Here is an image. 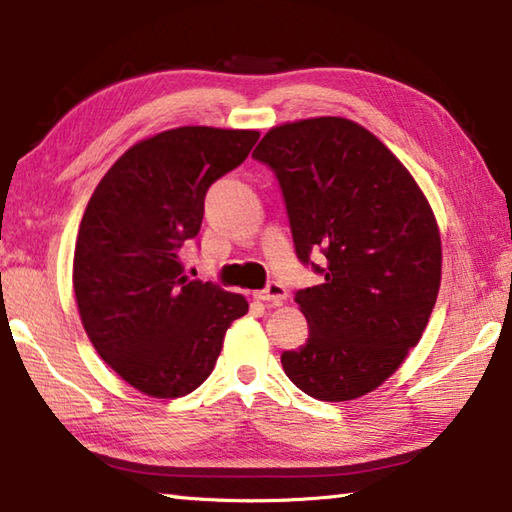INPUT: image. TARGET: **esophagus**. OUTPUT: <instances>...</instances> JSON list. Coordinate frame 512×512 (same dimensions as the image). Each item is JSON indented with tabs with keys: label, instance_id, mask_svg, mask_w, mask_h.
I'll list each match as a JSON object with an SVG mask.
<instances>
[{
	"label": "esophagus",
	"instance_id": "34e87169",
	"mask_svg": "<svg viewBox=\"0 0 512 512\" xmlns=\"http://www.w3.org/2000/svg\"><path fill=\"white\" fill-rule=\"evenodd\" d=\"M253 296H255L257 300L273 302V305H282V302L289 298V291H287V287H284V284H280V282H271V284H266V289H262V291H255Z\"/></svg>",
	"mask_w": 512,
	"mask_h": 512
}]
</instances>
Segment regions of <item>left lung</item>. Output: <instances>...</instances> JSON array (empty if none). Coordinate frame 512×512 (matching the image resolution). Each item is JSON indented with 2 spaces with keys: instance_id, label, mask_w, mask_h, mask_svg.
Instances as JSON below:
<instances>
[{
  "instance_id": "obj_1",
  "label": "left lung",
  "mask_w": 512,
  "mask_h": 512,
  "mask_svg": "<svg viewBox=\"0 0 512 512\" xmlns=\"http://www.w3.org/2000/svg\"><path fill=\"white\" fill-rule=\"evenodd\" d=\"M253 158L277 176L298 259L323 275L296 293L309 339L282 354L284 372L323 402L375 391L418 345L438 298L443 248L429 201L375 135L343 117L275 126ZM311 252L324 253L323 267Z\"/></svg>"
}]
</instances>
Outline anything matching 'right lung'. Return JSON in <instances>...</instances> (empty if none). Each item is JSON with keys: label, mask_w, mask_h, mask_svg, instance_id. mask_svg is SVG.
Here are the masks:
<instances>
[{"label": "right lung", "mask_w": 512, "mask_h": 512, "mask_svg": "<svg viewBox=\"0 0 512 512\" xmlns=\"http://www.w3.org/2000/svg\"><path fill=\"white\" fill-rule=\"evenodd\" d=\"M257 131L180 126L131 146L85 207L74 293L94 350L137 391L173 400L210 377L241 293L187 280L183 246L201 230L205 194L239 167Z\"/></svg>", "instance_id": "right-lung-1"}]
</instances>
